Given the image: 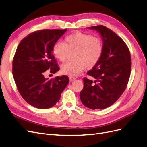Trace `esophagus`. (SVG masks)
Here are the masks:
<instances>
[{"instance_id":"obj_1","label":"esophagus","mask_w":147,"mask_h":147,"mask_svg":"<svg viewBox=\"0 0 147 147\" xmlns=\"http://www.w3.org/2000/svg\"><path fill=\"white\" fill-rule=\"evenodd\" d=\"M75 80H76V78H73V77H69V81L71 82H73Z\"/></svg>"}]
</instances>
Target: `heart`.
<instances>
[{
  "label": "heart",
  "instance_id": "1",
  "mask_svg": "<svg viewBox=\"0 0 147 147\" xmlns=\"http://www.w3.org/2000/svg\"><path fill=\"white\" fill-rule=\"evenodd\" d=\"M69 52H76L75 61L63 64L61 73L69 77H75L83 71L93 67L100 60L103 52L101 40L96 37L80 32H74L67 36L64 44L57 42L53 47V53L57 59L64 62Z\"/></svg>",
  "mask_w": 147,
  "mask_h": 147
}]
</instances>
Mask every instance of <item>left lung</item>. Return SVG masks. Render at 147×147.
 I'll return each instance as SVG.
<instances>
[{
    "mask_svg": "<svg viewBox=\"0 0 147 147\" xmlns=\"http://www.w3.org/2000/svg\"><path fill=\"white\" fill-rule=\"evenodd\" d=\"M86 28L100 34L103 52L96 65L87 73L94 80L84 78L80 100L87 108L102 110L117 101L126 89L131 72L130 53L121 37L107 27Z\"/></svg>",
    "mask_w": 147,
    "mask_h": 147,
    "instance_id": "obj_1",
    "label": "left lung"
}]
</instances>
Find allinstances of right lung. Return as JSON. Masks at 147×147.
<instances>
[{"instance_id":"1","label":"right lung","mask_w":147,"mask_h":147,"mask_svg":"<svg viewBox=\"0 0 147 147\" xmlns=\"http://www.w3.org/2000/svg\"><path fill=\"white\" fill-rule=\"evenodd\" d=\"M67 29L41 30L30 33L19 44L12 63V74L19 93L27 103L39 109L53 107L69 83L65 75L49 80L44 72L59 70L53 47Z\"/></svg>"}]
</instances>
